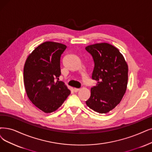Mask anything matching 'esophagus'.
Masks as SVG:
<instances>
[{
    "instance_id": "1",
    "label": "esophagus",
    "mask_w": 152,
    "mask_h": 152,
    "mask_svg": "<svg viewBox=\"0 0 152 152\" xmlns=\"http://www.w3.org/2000/svg\"><path fill=\"white\" fill-rule=\"evenodd\" d=\"M80 89V88H74V92H78V91H79Z\"/></svg>"
}]
</instances>
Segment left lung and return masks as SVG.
Returning <instances> with one entry per match:
<instances>
[{
    "label": "left lung",
    "mask_w": 152,
    "mask_h": 152,
    "mask_svg": "<svg viewBox=\"0 0 152 152\" xmlns=\"http://www.w3.org/2000/svg\"><path fill=\"white\" fill-rule=\"evenodd\" d=\"M86 49L93 57L92 78L96 82L86 104L96 112L107 113L120 104L126 92L128 65L118 48L105 42L88 45Z\"/></svg>",
    "instance_id": "8db88e82"
}]
</instances>
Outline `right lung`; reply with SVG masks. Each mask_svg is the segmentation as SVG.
<instances>
[{
	"mask_svg": "<svg viewBox=\"0 0 152 152\" xmlns=\"http://www.w3.org/2000/svg\"><path fill=\"white\" fill-rule=\"evenodd\" d=\"M66 46L47 41L36 47L27 58L23 82L28 98L45 113H51L62 105L70 91L58 79L60 57Z\"/></svg>",
	"mask_w": 152,
	"mask_h": 152,
	"instance_id": "1",
	"label": "right lung"
}]
</instances>
